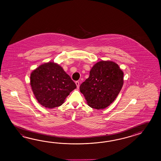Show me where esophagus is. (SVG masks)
<instances>
[{
  "mask_svg": "<svg viewBox=\"0 0 161 161\" xmlns=\"http://www.w3.org/2000/svg\"><path fill=\"white\" fill-rule=\"evenodd\" d=\"M75 84H76V86H77V88L79 89V82H78V81H76V82H75Z\"/></svg>",
  "mask_w": 161,
  "mask_h": 161,
  "instance_id": "esophagus-1",
  "label": "esophagus"
}]
</instances>
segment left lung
I'll use <instances>...</instances> for the list:
<instances>
[{
	"label": "left lung",
	"mask_w": 161,
	"mask_h": 161,
	"mask_svg": "<svg viewBox=\"0 0 161 161\" xmlns=\"http://www.w3.org/2000/svg\"><path fill=\"white\" fill-rule=\"evenodd\" d=\"M124 73L115 62L101 61L95 64L89 77L80 85V91L89 106L104 109L113 103L119 94Z\"/></svg>",
	"instance_id": "obj_1"
}]
</instances>
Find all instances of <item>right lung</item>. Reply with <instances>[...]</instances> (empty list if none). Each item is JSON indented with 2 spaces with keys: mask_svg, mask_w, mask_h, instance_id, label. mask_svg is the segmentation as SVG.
Here are the masks:
<instances>
[{
  "mask_svg": "<svg viewBox=\"0 0 161 161\" xmlns=\"http://www.w3.org/2000/svg\"><path fill=\"white\" fill-rule=\"evenodd\" d=\"M30 85L38 102L53 108L61 106L76 85L58 64L44 63L33 70Z\"/></svg>",
  "mask_w": 161,
  "mask_h": 161,
  "instance_id": "right-lung-1",
  "label": "right lung"
}]
</instances>
